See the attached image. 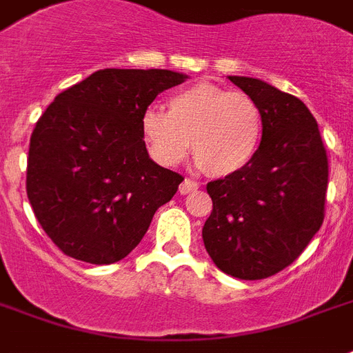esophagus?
Returning <instances> with one entry per match:
<instances>
[{"mask_svg": "<svg viewBox=\"0 0 353 353\" xmlns=\"http://www.w3.org/2000/svg\"><path fill=\"white\" fill-rule=\"evenodd\" d=\"M196 188H198V183L192 181V179H183V183L179 185V192L181 194H190V192H194Z\"/></svg>", "mask_w": 353, "mask_h": 353, "instance_id": "obj_1", "label": "esophagus"}]
</instances>
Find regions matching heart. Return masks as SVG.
I'll use <instances>...</instances> for the list:
<instances>
[{
  "instance_id": "1",
  "label": "heart",
  "mask_w": 353,
  "mask_h": 353,
  "mask_svg": "<svg viewBox=\"0 0 353 353\" xmlns=\"http://www.w3.org/2000/svg\"><path fill=\"white\" fill-rule=\"evenodd\" d=\"M141 131L153 159L176 166L192 157L214 177L235 176L254 161L263 134V114L254 98L212 83H196L174 94L168 112L150 107Z\"/></svg>"
}]
</instances>
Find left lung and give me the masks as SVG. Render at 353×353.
Returning a JSON list of instances; mask_svg holds the SVG:
<instances>
[{"label":"left lung","mask_w":353,"mask_h":353,"mask_svg":"<svg viewBox=\"0 0 353 353\" xmlns=\"http://www.w3.org/2000/svg\"><path fill=\"white\" fill-rule=\"evenodd\" d=\"M228 79L259 105L263 134L244 170L207 183L212 212L201 236L222 272L263 279L289 266L320 230L327 155L302 99L255 77Z\"/></svg>","instance_id":"8db88e82"}]
</instances>
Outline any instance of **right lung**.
<instances>
[{
    "instance_id": "obj_1",
    "label": "right lung",
    "mask_w": 353,
    "mask_h": 353,
    "mask_svg": "<svg viewBox=\"0 0 353 353\" xmlns=\"http://www.w3.org/2000/svg\"><path fill=\"white\" fill-rule=\"evenodd\" d=\"M188 75L105 68L70 87L37 122L27 159V198L64 254L111 265L131 254L183 177L150 159L142 114Z\"/></svg>"
}]
</instances>
